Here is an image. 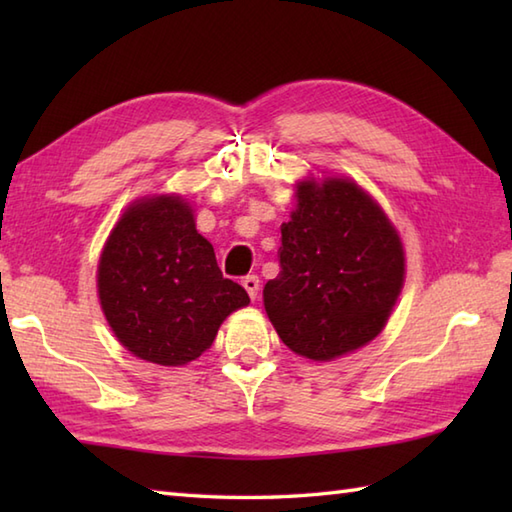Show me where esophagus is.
Returning a JSON list of instances; mask_svg holds the SVG:
<instances>
[{
    "instance_id": "34e87169",
    "label": "esophagus",
    "mask_w": 512,
    "mask_h": 512,
    "mask_svg": "<svg viewBox=\"0 0 512 512\" xmlns=\"http://www.w3.org/2000/svg\"><path fill=\"white\" fill-rule=\"evenodd\" d=\"M242 284H244V288L248 292V297L255 301L259 297V277L257 275H248V277H244Z\"/></svg>"
}]
</instances>
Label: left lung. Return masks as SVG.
<instances>
[{
	"label": "left lung",
	"instance_id": "obj_1",
	"mask_svg": "<svg viewBox=\"0 0 512 512\" xmlns=\"http://www.w3.org/2000/svg\"><path fill=\"white\" fill-rule=\"evenodd\" d=\"M295 198L264 308L292 352L332 361L385 328L405 284V250L385 211L352 180H303Z\"/></svg>",
	"mask_w": 512,
	"mask_h": 512
}]
</instances>
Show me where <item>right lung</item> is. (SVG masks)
Wrapping results in <instances>:
<instances>
[{
  "mask_svg": "<svg viewBox=\"0 0 512 512\" xmlns=\"http://www.w3.org/2000/svg\"><path fill=\"white\" fill-rule=\"evenodd\" d=\"M96 286L116 339L165 367L202 356L228 314L250 303L242 286L222 277L180 195L129 206L103 246Z\"/></svg>",
  "mask_w": 512,
  "mask_h": 512,
  "instance_id": "add662e5",
  "label": "right lung"
}]
</instances>
